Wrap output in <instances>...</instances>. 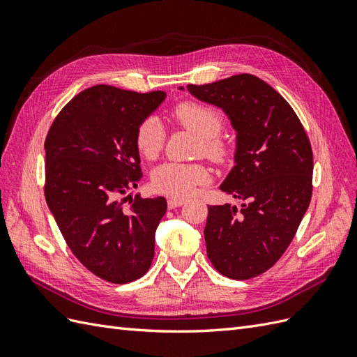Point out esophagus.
Instances as JSON below:
<instances>
[{
    "label": "esophagus",
    "mask_w": 357,
    "mask_h": 357,
    "mask_svg": "<svg viewBox=\"0 0 357 357\" xmlns=\"http://www.w3.org/2000/svg\"><path fill=\"white\" fill-rule=\"evenodd\" d=\"M183 204H185V199L169 198V199H168V208H169V210H174V208H177V207H181Z\"/></svg>",
    "instance_id": "34e87169"
}]
</instances>
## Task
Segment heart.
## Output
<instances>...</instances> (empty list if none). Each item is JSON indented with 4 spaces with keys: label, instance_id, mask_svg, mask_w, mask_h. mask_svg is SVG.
I'll list each match as a JSON object with an SVG mask.
<instances>
[{
    "label": "heart",
    "instance_id": "1",
    "mask_svg": "<svg viewBox=\"0 0 357 357\" xmlns=\"http://www.w3.org/2000/svg\"><path fill=\"white\" fill-rule=\"evenodd\" d=\"M171 117L193 135L199 138L198 152L207 159L222 164L231 155V147L219 137L222 129V117L210 107L185 101L174 107ZM164 128L150 117L139 123L135 132V144L139 155L146 159H155L164 146ZM210 180L208 169L198 164H174L167 162L152 172V186L156 192L171 198H188L197 186L205 185Z\"/></svg>",
    "mask_w": 357,
    "mask_h": 357
}]
</instances>
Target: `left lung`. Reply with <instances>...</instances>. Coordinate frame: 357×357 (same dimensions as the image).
<instances>
[{
  "mask_svg": "<svg viewBox=\"0 0 357 357\" xmlns=\"http://www.w3.org/2000/svg\"><path fill=\"white\" fill-rule=\"evenodd\" d=\"M185 91V88H178ZM199 101L219 107L236 132L234 167L220 190L243 199L210 205L207 256L225 277L253 278L286 252L311 201L312 152L289 102L252 74L188 84Z\"/></svg>",
  "mask_w": 357,
  "mask_h": 357,
  "instance_id": "1",
  "label": "left lung"
}]
</instances>
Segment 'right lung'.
<instances>
[{"label": "right lung", "instance_id": "obj_1", "mask_svg": "<svg viewBox=\"0 0 357 357\" xmlns=\"http://www.w3.org/2000/svg\"><path fill=\"white\" fill-rule=\"evenodd\" d=\"M165 98L92 86L63 107L46 138L49 210L74 256L105 282H134L152 265L167 199L121 198L143 177L137 128Z\"/></svg>", "mask_w": 357, "mask_h": 357}]
</instances>
